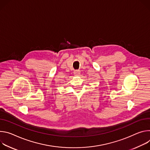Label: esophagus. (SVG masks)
Returning a JSON list of instances; mask_svg holds the SVG:
<instances>
[{
  "label": "esophagus",
  "instance_id": "esophagus-1",
  "mask_svg": "<svg viewBox=\"0 0 150 150\" xmlns=\"http://www.w3.org/2000/svg\"><path fill=\"white\" fill-rule=\"evenodd\" d=\"M79 73H80L79 70H76V71H74V74L75 76H78V75L79 74Z\"/></svg>",
  "mask_w": 150,
  "mask_h": 150
}]
</instances>
